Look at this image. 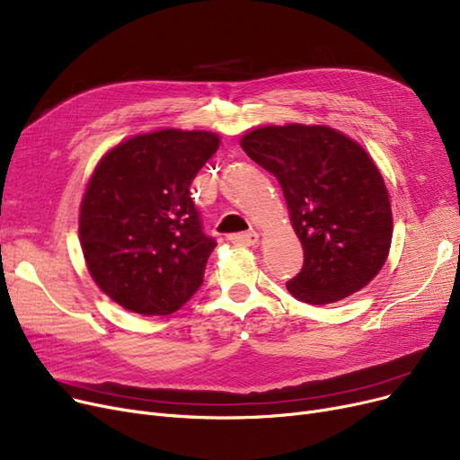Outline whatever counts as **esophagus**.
<instances>
[{
  "instance_id": "34e87169",
  "label": "esophagus",
  "mask_w": 460,
  "mask_h": 460,
  "mask_svg": "<svg viewBox=\"0 0 460 460\" xmlns=\"http://www.w3.org/2000/svg\"><path fill=\"white\" fill-rule=\"evenodd\" d=\"M230 242L242 247H251L258 243V234L256 232H242V234H232Z\"/></svg>"
}]
</instances>
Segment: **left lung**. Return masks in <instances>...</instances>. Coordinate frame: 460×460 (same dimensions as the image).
Instances as JSON below:
<instances>
[{"mask_svg": "<svg viewBox=\"0 0 460 460\" xmlns=\"http://www.w3.org/2000/svg\"><path fill=\"white\" fill-rule=\"evenodd\" d=\"M247 155L279 180L303 245L288 292L327 305L359 292L384 268L393 235L389 194L368 153L323 125H268L242 138Z\"/></svg>", "mask_w": 460, "mask_h": 460, "instance_id": "left-lung-1", "label": "left lung"}]
</instances>
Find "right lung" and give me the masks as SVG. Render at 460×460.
<instances>
[{
  "label": "right lung",
  "instance_id": "1",
  "mask_svg": "<svg viewBox=\"0 0 460 460\" xmlns=\"http://www.w3.org/2000/svg\"><path fill=\"white\" fill-rule=\"evenodd\" d=\"M221 138L163 128L112 147L80 204V245L97 287L130 313H176L204 282L215 239L202 232L190 183Z\"/></svg>",
  "mask_w": 460,
  "mask_h": 460
}]
</instances>
